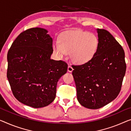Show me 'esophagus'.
<instances>
[{"instance_id": "1", "label": "esophagus", "mask_w": 131, "mask_h": 131, "mask_svg": "<svg viewBox=\"0 0 131 131\" xmlns=\"http://www.w3.org/2000/svg\"><path fill=\"white\" fill-rule=\"evenodd\" d=\"M73 69L72 68L71 66H68V72H72V71H73Z\"/></svg>"}]
</instances>
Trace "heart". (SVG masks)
I'll return each instance as SVG.
<instances>
[{
  "label": "heart",
  "instance_id": "1",
  "mask_svg": "<svg viewBox=\"0 0 131 131\" xmlns=\"http://www.w3.org/2000/svg\"><path fill=\"white\" fill-rule=\"evenodd\" d=\"M98 46V40L94 34L79 30H68L60 35L59 43H54V53L62 58L71 53L74 63L82 65L94 57Z\"/></svg>",
  "mask_w": 131,
  "mask_h": 131
}]
</instances>
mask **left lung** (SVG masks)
<instances>
[{
    "instance_id": "1",
    "label": "left lung",
    "mask_w": 131,
    "mask_h": 131,
    "mask_svg": "<svg viewBox=\"0 0 131 131\" xmlns=\"http://www.w3.org/2000/svg\"><path fill=\"white\" fill-rule=\"evenodd\" d=\"M96 31L98 46L94 57L83 65L72 67L78 102L92 109L102 108L116 98L126 68L121 45L108 31Z\"/></svg>"
}]
</instances>
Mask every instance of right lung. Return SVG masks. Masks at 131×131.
Instances as JSON below:
<instances>
[{
  "label": "right lung",
  "instance_id": "add662e5",
  "mask_svg": "<svg viewBox=\"0 0 131 131\" xmlns=\"http://www.w3.org/2000/svg\"><path fill=\"white\" fill-rule=\"evenodd\" d=\"M45 29H28L19 35L7 53V78L15 97L27 106H48L56 97V85L68 65L50 59L53 39Z\"/></svg>",
  "mask_w": 131,
  "mask_h": 131
}]
</instances>
